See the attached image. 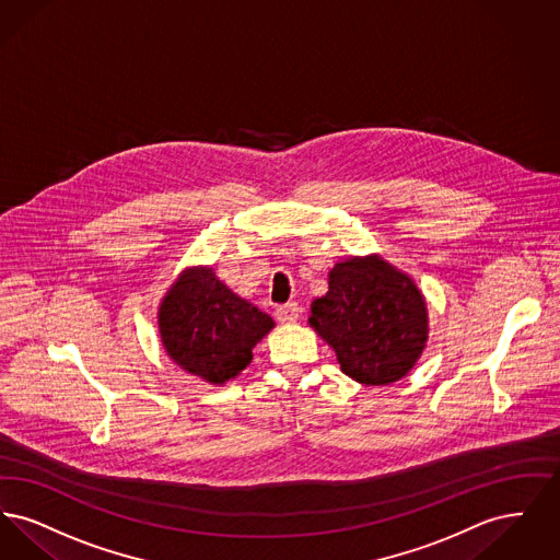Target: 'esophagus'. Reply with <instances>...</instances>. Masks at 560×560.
<instances>
[{
	"instance_id": "esophagus-1",
	"label": "esophagus",
	"mask_w": 560,
	"mask_h": 560,
	"mask_svg": "<svg viewBox=\"0 0 560 560\" xmlns=\"http://www.w3.org/2000/svg\"><path fill=\"white\" fill-rule=\"evenodd\" d=\"M275 315H277V319L281 320V323H293V320H298V317H300V306H298V302H288L283 306H277Z\"/></svg>"
}]
</instances>
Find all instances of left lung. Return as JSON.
<instances>
[{"mask_svg": "<svg viewBox=\"0 0 560 560\" xmlns=\"http://www.w3.org/2000/svg\"><path fill=\"white\" fill-rule=\"evenodd\" d=\"M308 323L336 350L342 372L370 386L407 375L427 347L424 295L380 256H352L331 268L329 292L311 304Z\"/></svg>", "mask_w": 560, "mask_h": 560, "instance_id": "8db88e82", "label": "left lung"}]
</instances>
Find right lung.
Listing matches in <instances>:
<instances>
[{
    "label": "right lung",
    "instance_id": "right-lung-1",
    "mask_svg": "<svg viewBox=\"0 0 560 560\" xmlns=\"http://www.w3.org/2000/svg\"><path fill=\"white\" fill-rule=\"evenodd\" d=\"M275 327L267 313L231 292L212 268H187L163 295L161 345L185 372L224 384L252 363V348Z\"/></svg>",
    "mask_w": 560,
    "mask_h": 560
}]
</instances>
